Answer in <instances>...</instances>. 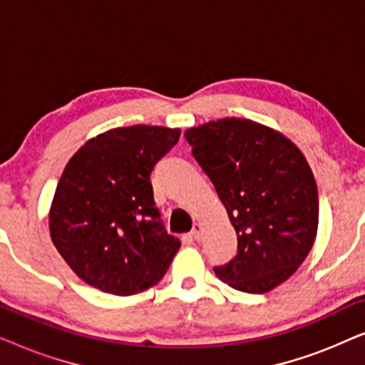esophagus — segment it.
I'll return each instance as SVG.
<instances>
[{
    "label": "esophagus",
    "instance_id": "esophagus-1",
    "mask_svg": "<svg viewBox=\"0 0 365 365\" xmlns=\"http://www.w3.org/2000/svg\"><path fill=\"white\" fill-rule=\"evenodd\" d=\"M191 236L196 239V241H199V239H201V236H202V226L199 222H196L194 224V227H192V231H191Z\"/></svg>",
    "mask_w": 365,
    "mask_h": 365
}]
</instances>
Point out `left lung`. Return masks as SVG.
<instances>
[{"instance_id": "left-lung-1", "label": "left lung", "mask_w": 365, "mask_h": 365, "mask_svg": "<svg viewBox=\"0 0 365 365\" xmlns=\"http://www.w3.org/2000/svg\"><path fill=\"white\" fill-rule=\"evenodd\" d=\"M184 136L237 232L236 257L214 272L237 291H271L297 271L316 239L319 196L306 158L247 119H219Z\"/></svg>"}]
</instances>
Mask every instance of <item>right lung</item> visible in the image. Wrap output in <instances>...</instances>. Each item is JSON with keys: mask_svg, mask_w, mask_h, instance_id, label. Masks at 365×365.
<instances>
[{"mask_svg": "<svg viewBox=\"0 0 365 365\" xmlns=\"http://www.w3.org/2000/svg\"><path fill=\"white\" fill-rule=\"evenodd\" d=\"M179 136V129L163 126L116 128L69 159L49 231L58 252L89 286L131 296L166 274L181 241L164 227L149 176Z\"/></svg>", "mask_w": 365, "mask_h": 365, "instance_id": "add662e5", "label": "right lung"}]
</instances>
